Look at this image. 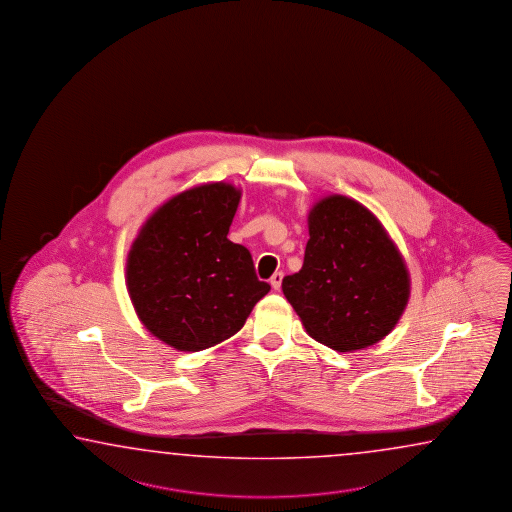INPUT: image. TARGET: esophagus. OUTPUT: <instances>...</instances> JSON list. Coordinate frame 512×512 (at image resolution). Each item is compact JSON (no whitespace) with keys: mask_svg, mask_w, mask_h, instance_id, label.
Masks as SVG:
<instances>
[{"mask_svg":"<svg viewBox=\"0 0 512 512\" xmlns=\"http://www.w3.org/2000/svg\"><path fill=\"white\" fill-rule=\"evenodd\" d=\"M281 280H283V272H274L271 278V285L274 291H280Z\"/></svg>","mask_w":512,"mask_h":512,"instance_id":"1","label":"esophagus"}]
</instances>
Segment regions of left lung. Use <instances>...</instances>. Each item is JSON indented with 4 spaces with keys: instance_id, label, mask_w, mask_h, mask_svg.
I'll list each match as a JSON object with an SVG mask.
<instances>
[{
    "instance_id": "obj_1",
    "label": "left lung",
    "mask_w": 512,
    "mask_h": 512,
    "mask_svg": "<svg viewBox=\"0 0 512 512\" xmlns=\"http://www.w3.org/2000/svg\"><path fill=\"white\" fill-rule=\"evenodd\" d=\"M309 236L303 267L281 283L307 334L340 352L383 340L411 294L385 227L358 201L331 194L309 212Z\"/></svg>"
}]
</instances>
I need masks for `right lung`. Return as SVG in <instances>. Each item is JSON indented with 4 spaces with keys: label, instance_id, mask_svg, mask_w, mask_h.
Returning a JSON list of instances; mask_svg holds the SVG:
<instances>
[{
    "label": "right lung",
    "instance_id": "obj_1",
    "mask_svg": "<svg viewBox=\"0 0 512 512\" xmlns=\"http://www.w3.org/2000/svg\"><path fill=\"white\" fill-rule=\"evenodd\" d=\"M241 191L205 183L165 201L127 256V289L147 331L176 351H203L231 338L271 291L251 252L227 234Z\"/></svg>",
    "mask_w": 512,
    "mask_h": 512
}]
</instances>
